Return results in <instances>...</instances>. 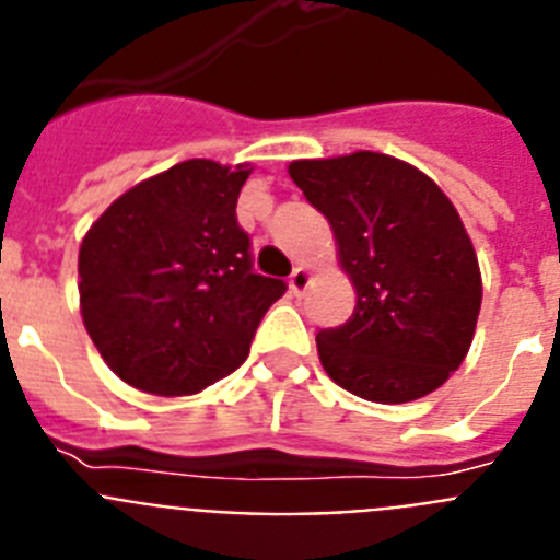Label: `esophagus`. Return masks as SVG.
Wrapping results in <instances>:
<instances>
[{"label": "esophagus", "mask_w": 560, "mask_h": 560, "mask_svg": "<svg viewBox=\"0 0 560 560\" xmlns=\"http://www.w3.org/2000/svg\"><path fill=\"white\" fill-rule=\"evenodd\" d=\"M308 283H311V271L305 269V266H296V269L291 271V277H289L291 294H294V296H303L305 289H308Z\"/></svg>", "instance_id": "1"}]
</instances>
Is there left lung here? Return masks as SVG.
Here are the masks:
<instances>
[{"mask_svg":"<svg viewBox=\"0 0 560 560\" xmlns=\"http://www.w3.org/2000/svg\"><path fill=\"white\" fill-rule=\"evenodd\" d=\"M355 289L348 323L316 334L325 373L375 404L434 393L463 364L482 305L477 252L448 196L409 162L355 151L296 160Z\"/></svg>","mask_w":560,"mask_h":560,"instance_id":"8db88e82","label":"left lung"}]
</instances>
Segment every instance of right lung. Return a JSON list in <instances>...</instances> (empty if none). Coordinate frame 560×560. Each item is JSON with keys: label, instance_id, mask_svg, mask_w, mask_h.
<instances>
[{"label": "right lung", "instance_id": "add662e5", "mask_svg": "<svg viewBox=\"0 0 560 560\" xmlns=\"http://www.w3.org/2000/svg\"><path fill=\"white\" fill-rule=\"evenodd\" d=\"M252 167L187 160L122 192L78 255L86 334L112 373L192 395L237 370L283 280L252 271L235 205Z\"/></svg>", "mask_w": 560, "mask_h": 560}]
</instances>
